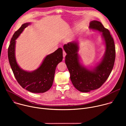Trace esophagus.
<instances>
[{"label": "esophagus", "instance_id": "esophagus-1", "mask_svg": "<svg viewBox=\"0 0 126 126\" xmlns=\"http://www.w3.org/2000/svg\"><path fill=\"white\" fill-rule=\"evenodd\" d=\"M66 55V53L65 52V51L64 50H63V56L64 58L65 57Z\"/></svg>", "mask_w": 126, "mask_h": 126}]
</instances>
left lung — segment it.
<instances>
[{
    "label": "left lung",
    "instance_id": "left-lung-1",
    "mask_svg": "<svg viewBox=\"0 0 126 126\" xmlns=\"http://www.w3.org/2000/svg\"><path fill=\"white\" fill-rule=\"evenodd\" d=\"M89 27L102 32L106 44L103 59L94 70H89L80 65L77 53L79 47L76 42H69L63 46L67 53L65 63L71 82L75 88L82 92H88L101 87L110 75L116 57L114 41L109 30L96 20L90 22Z\"/></svg>",
    "mask_w": 126,
    "mask_h": 126
}]
</instances>
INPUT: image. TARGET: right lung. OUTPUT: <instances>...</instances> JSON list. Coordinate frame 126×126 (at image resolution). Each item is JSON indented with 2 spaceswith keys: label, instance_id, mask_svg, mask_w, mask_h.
Listing matches in <instances>:
<instances>
[{
  "label": "right lung",
  "instance_id": "right-lung-1",
  "mask_svg": "<svg viewBox=\"0 0 126 126\" xmlns=\"http://www.w3.org/2000/svg\"><path fill=\"white\" fill-rule=\"evenodd\" d=\"M29 24V23L22 24L14 33L8 49V60L15 78L23 88L32 93H44L52 86L57 65L63 59V51L59 48L47 55L40 66L31 72L22 70L15 59V40Z\"/></svg>",
  "mask_w": 126,
  "mask_h": 126
}]
</instances>
